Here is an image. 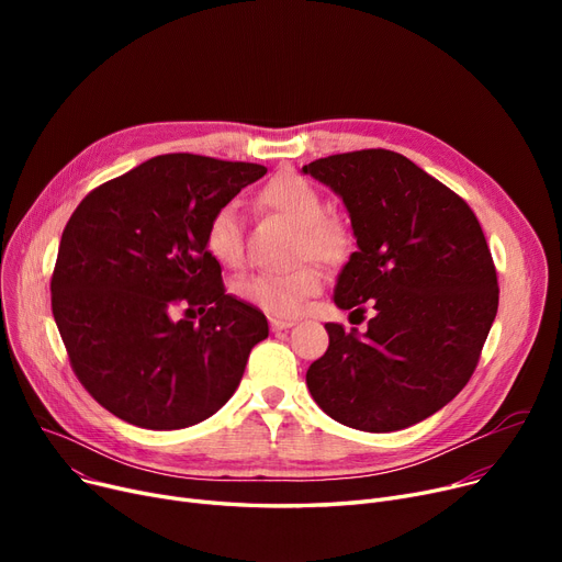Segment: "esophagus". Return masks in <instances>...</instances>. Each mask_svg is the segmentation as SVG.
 Instances as JSON below:
<instances>
[{"label":"esophagus","instance_id":"1","mask_svg":"<svg viewBox=\"0 0 562 562\" xmlns=\"http://www.w3.org/2000/svg\"><path fill=\"white\" fill-rule=\"evenodd\" d=\"M293 326H296V321H291V318H271V328H273L276 333L289 330V328H293Z\"/></svg>","mask_w":562,"mask_h":562}]
</instances>
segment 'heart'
I'll return each mask as SVG.
<instances>
[{"instance_id":"1","label":"heart","mask_w":562,"mask_h":562,"mask_svg":"<svg viewBox=\"0 0 562 562\" xmlns=\"http://www.w3.org/2000/svg\"><path fill=\"white\" fill-rule=\"evenodd\" d=\"M257 202L291 225L293 257L314 259L318 263L335 266L346 259L350 250L348 227L333 216H326V202L318 189L301 175H278L266 184ZM204 246L223 266H239L244 261V232L241 218L234 204H225L210 218L204 229ZM323 278L312 266H299L286 273H259L239 284V296L271 316H296L307 299L316 296Z\"/></svg>"}]
</instances>
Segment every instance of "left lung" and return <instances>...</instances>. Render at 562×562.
Segmentation results:
<instances>
[{
	"instance_id": "1",
	"label": "left lung",
	"mask_w": 562,
	"mask_h": 562,
	"mask_svg": "<svg viewBox=\"0 0 562 562\" xmlns=\"http://www.w3.org/2000/svg\"><path fill=\"white\" fill-rule=\"evenodd\" d=\"M344 202L358 250L335 284L339 310H375L364 335L326 323L330 346L307 369L335 422L392 432L453 401L474 373L498 307L494 261L469 204L392 150L303 166Z\"/></svg>"
}]
</instances>
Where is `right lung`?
Returning a JSON list of instances; mask_svg holds the SVG:
<instances>
[{
    "mask_svg": "<svg viewBox=\"0 0 562 562\" xmlns=\"http://www.w3.org/2000/svg\"><path fill=\"white\" fill-rule=\"evenodd\" d=\"M263 166L159 155L88 193L52 276V314L86 392L138 428L210 419L236 392L269 321L225 293L210 218ZM195 306V324L171 318Z\"/></svg>",
    "mask_w": 562,
    "mask_h": 562,
    "instance_id": "add662e5",
    "label": "right lung"
}]
</instances>
